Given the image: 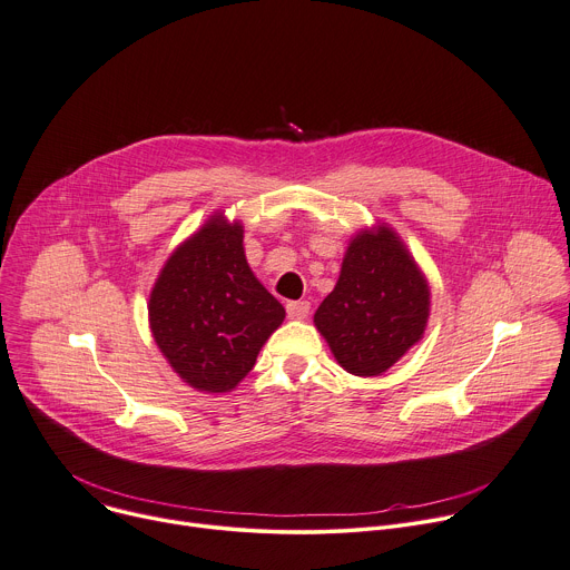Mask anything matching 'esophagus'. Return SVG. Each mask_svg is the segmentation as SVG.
<instances>
[{
	"instance_id": "1",
	"label": "esophagus",
	"mask_w": 570,
	"mask_h": 570,
	"mask_svg": "<svg viewBox=\"0 0 570 570\" xmlns=\"http://www.w3.org/2000/svg\"><path fill=\"white\" fill-rule=\"evenodd\" d=\"M309 312V303L307 301H289L287 303V317L289 320H305Z\"/></svg>"
}]
</instances>
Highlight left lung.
Wrapping results in <instances>:
<instances>
[{
	"label": "left lung",
	"instance_id": "1",
	"mask_svg": "<svg viewBox=\"0 0 570 570\" xmlns=\"http://www.w3.org/2000/svg\"><path fill=\"white\" fill-rule=\"evenodd\" d=\"M430 287L401 237L387 226L360 230L342 261L335 289L314 312V326L353 375H381L421 337Z\"/></svg>",
	"mask_w": 570,
	"mask_h": 570
}]
</instances>
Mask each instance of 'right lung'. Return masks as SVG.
I'll use <instances>...</instances> for the list:
<instances>
[{
	"mask_svg": "<svg viewBox=\"0 0 570 570\" xmlns=\"http://www.w3.org/2000/svg\"><path fill=\"white\" fill-rule=\"evenodd\" d=\"M244 228L215 213L174 248L149 296V328L183 383L224 394L256 364L285 307L253 276Z\"/></svg>",
	"mask_w": 570,
	"mask_h": 570,
	"instance_id": "obj_1",
	"label": "right lung"
}]
</instances>
